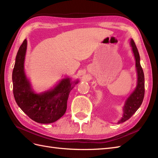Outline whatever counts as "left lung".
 <instances>
[{
	"instance_id": "left-lung-1",
	"label": "left lung",
	"mask_w": 158,
	"mask_h": 158,
	"mask_svg": "<svg viewBox=\"0 0 158 158\" xmlns=\"http://www.w3.org/2000/svg\"><path fill=\"white\" fill-rule=\"evenodd\" d=\"M130 45L132 47V52L136 60V67L138 80L137 85L134 92L131 94L128 98L126 100L125 105L123 106V116L117 123H121L129 119L141 105L145 95V77L141 66L140 64V56L137 49L135 41L131 39Z\"/></svg>"
}]
</instances>
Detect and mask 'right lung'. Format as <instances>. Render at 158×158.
I'll return each mask as SVG.
<instances>
[{"label": "right lung", "instance_id": "add662e5", "mask_svg": "<svg viewBox=\"0 0 158 158\" xmlns=\"http://www.w3.org/2000/svg\"><path fill=\"white\" fill-rule=\"evenodd\" d=\"M27 49L25 39L17 53L12 74L13 90L15 102L31 119L40 123L56 122L65 113L67 100L73 86L69 78L63 79L54 88L36 94L24 73L23 64ZM78 81L75 82V84Z\"/></svg>", "mask_w": 158, "mask_h": 158}]
</instances>
